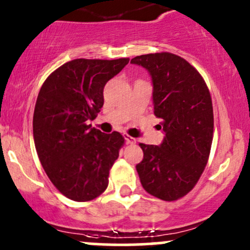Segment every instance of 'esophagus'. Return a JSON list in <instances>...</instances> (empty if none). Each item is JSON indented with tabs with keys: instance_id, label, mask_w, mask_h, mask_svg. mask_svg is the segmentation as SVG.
<instances>
[{
	"instance_id": "1",
	"label": "esophagus",
	"mask_w": 250,
	"mask_h": 250,
	"mask_svg": "<svg viewBox=\"0 0 250 250\" xmlns=\"http://www.w3.org/2000/svg\"><path fill=\"white\" fill-rule=\"evenodd\" d=\"M125 142H126V144H135L136 143V138H133V137L126 135L125 136Z\"/></svg>"
}]
</instances>
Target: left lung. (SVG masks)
Segmentation results:
<instances>
[{"instance_id":"obj_1","label":"left lung","mask_w":250,"mask_h":250,"mask_svg":"<svg viewBox=\"0 0 250 250\" xmlns=\"http://www.w3.org/2000/svg\"><path fill=\"white\" fill-rule=\"evenodd\" d=\"M150 72L154 113L166 136L162 144L139 143L143 161L136 166L143 188L166 201L193 189L210 156L213 107L199 71L180 56L147 53L131 60Z\"/></svg>"}]
</instances>
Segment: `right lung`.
Returning <instances> with one entry per match:
<instances>
[{"label":"right lung","instance_id":"right-lung-1","mask_svg":"<svg viewBox=\"0 0 250 250\" xmlns=\"http://www.w3.org/2000/svg\"><path fill=\"white\" fill-rule=\"evenodd\" d=\"M128 61H70L40 88L33 114L37 154L53 186L69 199L93 200L108 186L125 139L117 131L101 132L89 122L104 106V84Z\"/></svg>","mask_w":250,"mask_h":250}]
</instances>
